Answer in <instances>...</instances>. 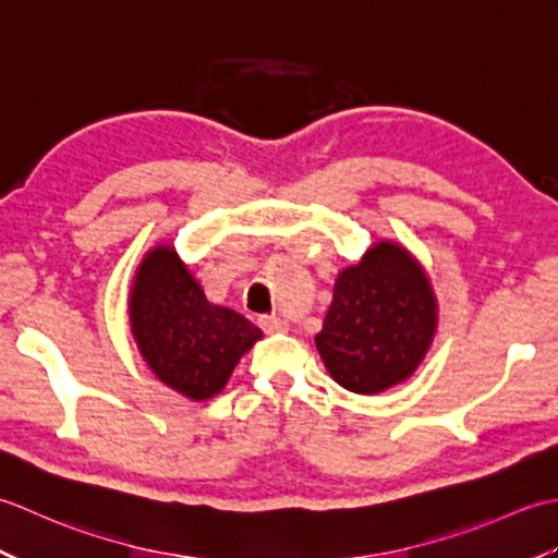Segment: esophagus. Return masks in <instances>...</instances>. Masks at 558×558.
Masks as SVG:
<instances>
[{
    "mask_svg": "<svg viewBox=\"0 0 558 558\" xmlns=\"http://www.w3.org/2000/svg\"><path fill=\"white\" fill-rule=\"evenodd\" d=\"M258 326L266 330V333H278V330H288V322H282L280 316H260Z\"/></svg>",
    "mask_w": 558,
    "mask_h": 558,
    "instance_id": "esophagus-1",
    "label": "esophagus"
}]
</instances>
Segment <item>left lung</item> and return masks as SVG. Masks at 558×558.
I'll use <instances>...</instances> for the list:
<instances>
[{
  "instance_id": "obj_1",
  "label": "left lung",
  "mask_w": 558,
  "mask_h": 558,
  "mask_svg": "<svg viewBox=\"0 0 558 558\" xmlns=\"http://www.w3.org/2000/svg\"><path fill=\"white\" fill-rule=\"evenodd\" d=\"M436 333V298L424 268L396 242H376L338 272L333 302L314 338L328 374L374 396L417 369Z\"/></svg>"
}]
</instances>
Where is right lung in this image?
<instances>
[{
    "mask_svg": "<svg viewBox=\"0 0 558 558\" xmlns=\"http://www.w3.org/2000/svg\"><path fill=\"white\" fill-rule=\"evenodd\" d=\"M129 322L150 372L192 400L218 396L242 354L264 336L242 314L210 304L170 244L150 248L138 264Z\"/></svg>",
    "mask_w": 558,
    "mask_h": 558,
    "instance_id": "add662e5",
    "label": "right lung"
}]
</instances>
